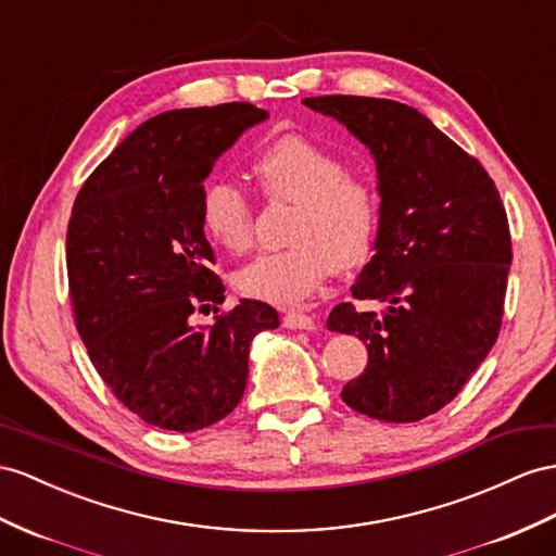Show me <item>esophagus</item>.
<instances>
[{
  "mask_svg": "<svg viewBox=\"0 0 556 556\" xmlns=\"http://www.w3.org/2000/svg\"><path fill=\"white\" fill-rule=\"evenodd\" d=\"M283 326L287 329H301V331H315L317 329V319L312 315H305L303 309H289L283 315Z\"/></svg>",
  "mask_w": 556,
  "mask_h": 556,
  "instance_id": "34e87169",
  "label": "esophagus"
}]
</instances>
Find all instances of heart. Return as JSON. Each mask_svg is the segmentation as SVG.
I'll return each mask as SVG.
<instances>
[{"mask_svg":"<svg viewBox=\"0 0 556 556\" xmlns=\"http://www.w3.org/2000/svg\"><path fill=\"white\" fill-rule=\"evenodd\" d=\"M265 197L291 204L287 249L263 253L235 275L239 293L295 305L315 293L331 269H354L371 255L380 197L374 180L345 170L343 156L301 134H283L251 162ZM199 220L213 244L235 255L253 244V208L230 182L213 180L202 192Z\"/></svg>","mask_w":556,"mask_h":556,"instance_id":"1","label":"heart"}]
</instances>
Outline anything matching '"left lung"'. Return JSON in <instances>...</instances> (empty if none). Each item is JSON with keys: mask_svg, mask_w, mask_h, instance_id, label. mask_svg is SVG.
Segmentation results:
<instances>
[{"mask_svg": "<svg viewBox=\"0 0 556 556\" xmlns=\"http://www.w3.org/2000/svg\"><path fill=\"white\" fill-rule=\"evenodd\" d=\"M371 150L378 168L376 253L329 331L357 333L368 366L340 392L359 414L416 422L455 400L501 333L511 239L486 168L416 108L364 96L305 98Z\"/></svg>", "mask_w": 556, "mask_h": 556, "instance_id": "left-lung-1", "label": "left lung"}]
</instances>
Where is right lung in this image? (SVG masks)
<instances>
[{"instance_id":"right-lung-1","label":"right lung","mask_w":556,"mask_h":556,"mask_svg":"<svg viewBox=\"0 0 556 556\" xmlns=\"http://www.w3.org/2000/svg\"><path fill=\"white\" fill-rule=\"evenodd\" d=\"M265 117L251 103L162 112L75 199L65 247L81 343L112 394L162 430H204L232 414L253 336L279 326L261 301L220 312L225 287L199 220L213 162ZM211 306L217 321L194 330L189 317Z\"/></svg>"}]
</instances>
